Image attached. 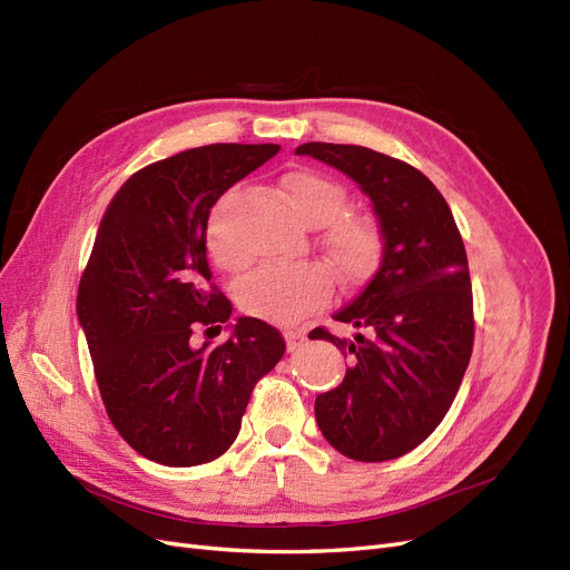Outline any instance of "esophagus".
Returning a JSON list of instances; mask_svg holds the SVG:
<instances>
[{"instance_id": "esophagus-1", "label": "esophagus", "mask_w": 570, "mask_h": 570, "mask_svg": "<svg viewBox=\"0 0 570 570\" xmlns=\"http://www.w3.org/2000/svg\"><path fill=\"white\" fill-rule=\"evenodd\" d=\"M285 342H287V351H297L306 342V335L302 330H285Z\"/></svg>"}]
</instances>
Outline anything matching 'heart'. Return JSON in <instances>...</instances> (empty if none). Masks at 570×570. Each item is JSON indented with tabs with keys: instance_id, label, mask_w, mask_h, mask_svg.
Wrapping results in <instances>:
<instances>
[{
	"instance_id": "heart-1",
	"label": "heart",
	"mask_w": 570,
	"mask_h": 570,
	"mask_svg": "<svg viewBox=\"0 0 570 570\" xmlns=\"http://www.w3.org/2000/svg\"><path fill=\"white\" fill-rule=\"evenodd\" d=\"M285 195L294 212L308 226H323L321 247L337 268L346 287H363L384 262L386 238L382 224L365 212H348V193L330 176L299 169L285 176ZM207 247L214 264L224 271H240L245 254L217 214L209 222ZM335 294V276L321 262L262 266L238 287V306L252 318L294 325L323 308Z\"/></svg>"
}]
</instances>
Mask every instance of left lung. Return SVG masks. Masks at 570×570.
I'll use <instances>...</instances> for the list:
<instances>
[{
  "instance_id": "1",
  "label": "left lung",
  "mask_w": 570,
  "mask_h": 570,
  "mask_svg": "<svg viewBox=\"0 0 570 570\" xmlns=\"http://www.w3.org/2000/svg\"><path fill=\"white\" fill-rule=\"evenodd\" d=\"M297 155L351 176L375 205L386 238L377 276L335 316L358 335L348 342L313 330V340L353 358L344 382L316 399V420L342 455L396 460L441 424L472 358L474 299L462 235L439 188L403 160L318 141Z\"/></svg>"
}]
</instances>
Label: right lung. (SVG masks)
<instances>
[{
	"mask_svg": "<svg viewBox=\"0 0 570 570\" xmlns=\"http://www.w3.org/2000/svg\"><path fill=\"white\" fill-rule=\"evenodd\" d=\"M281 150L212 144L131 174L108 205L77 289L94 377L136 453L167 466L217 460L240 431L257 382L285 353L281 332L240 318L217 346L230 302L212 283L207 222L222 195Z\"/></svg>",
	"mask_w": 570,
	"mask_h": 570,
	"instance_id": "add662e5",
	"label": "right lung"
}]
</instances>
